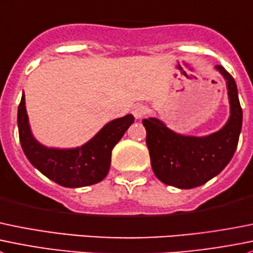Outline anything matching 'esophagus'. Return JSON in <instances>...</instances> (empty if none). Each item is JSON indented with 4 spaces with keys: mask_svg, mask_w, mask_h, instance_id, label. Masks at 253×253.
Masks as SVG:
<instances>
[{
    "mask_svg": "<svg viewBox=\"0 0 253 253\" xmlns=\"http://www.w3.org/2000/svg\"><path fill=\"white\" fill-rule=\"evenodd\" d=\"M146 106H143V105L141 104L136 105V106H133V109H132V114H133V116L136 117V119H142V117L144 116V114H146Z\"/></svg>",
    "mask_w": 253,
    "mask_h": 253,
    "instance_id": "1",
    "label": "esophagus"
}]
</instances>
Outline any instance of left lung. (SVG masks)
I'll return each mask as SVG.
<instances>
[{"instance_id":"left-lung-1","label":"left lung","mask_w":253,"mask_h":253,"mask_svg":"<svg viewBox=\"0 0 253 253\" xmlns=\"http://www.w3.org/2000/svg\"><path fill=\"white\" fill-rule=\"evenodd\" d=\"M216 69L226 79L231 115L220 131L207 137L181 136L157 119L142 121L152 169L161 181L180 189H192L209 181L229 164L239 143L242 109L234 78L221 65Z\"/></svg>"}]
</instances>
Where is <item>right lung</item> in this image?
<instances>
[{"mask_svg": "<svg viewBox=\"0 0 253 253\" xmlns=\"http://www.w3.org/2000/svg\"><path fill=\"white\" fill-rule=\"evenodd\" d=\"M18 133L22 149L28 161L42 174L67 188H80L101 181L111 164V152L134 117L126 115L109 122L84 146L72 149L46 148L34 139L29 129L24 95L18 106Z\"/></svg>", "mask_w": 253, "mask_h": 253, "instance_id": "right-lung-1", "label": "right lung"}]
</instances>
